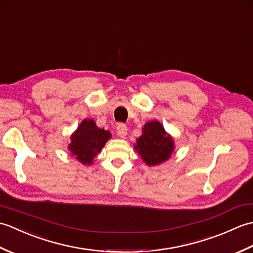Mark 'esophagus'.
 Wrapping results in <instances>:
<instances>
[{"label":"esophagus","mask_w":253,"mask_h":253,"mask_svg":"<svg viewBox=\"0 0 253 253\" xmlns=\"http://www.w3.org/2000/svg\"><path fill=\"white\" fill-rule=\"evenodd\" d=\"M117 135L120 136L121 138H125L127 135V127L126 125H124V124H118L117 125Z\"/></svg>","instance_id":"34e87169"}]
</instances>
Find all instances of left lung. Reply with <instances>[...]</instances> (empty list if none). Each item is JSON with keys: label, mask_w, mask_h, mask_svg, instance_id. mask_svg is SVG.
Returning a JSON list of instances; mask_svg holds the SVG:
<instances>
[{"label": "left lung", "mask_w": 253, "mask_h": 253, "mask_svg": "<svg viewBox=\"0 0 253 253\" xmlns=\"http://www.w3.org/2000/svg\"><path fill=\"white\" fill-rule=\"evenodd\" d=\"M174 140L158 121L148 122L142 127V135L137 139L135 150L149 166L168 161L174 151Z\"/></svg>", "instance_id": "8db88e82"}]
</instances>
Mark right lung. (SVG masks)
Returning <instances> with one entry per match:
<instances>
[{"label":"right lung","instance_id":"obj_1","mask_svg":"<svg viewBox=\"0 0 253 253\" xmlns=\"http://www.w3.org/2000/svg\"><path fill=\"white\" fill-rule=\"evenodd\" d=\"M110 138L109 130L99 128L91 118H85L72 135L68 150L80 163L91 165Z\"/></svg>","mask_w":253,"mask_h":253}]
</instances>
